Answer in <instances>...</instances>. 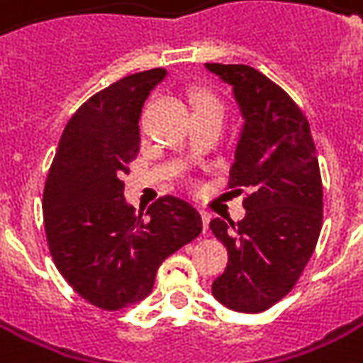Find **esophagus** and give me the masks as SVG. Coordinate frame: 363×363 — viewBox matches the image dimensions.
<instances>
[{"label":"esophagus","instance_id":"obj_1","mask_svg":"<svg viewBox=\"0 0 363 363\" xmlns=\"http://www.w3.org/2000/svg\"><path fill=\"white\" fill-rule=\"evenodd\" d=\"M201 219H203V231H208V223H211V213L208 211H201Z\"/></svg>","mask_w":363,"mask_h":363}]
</instances>
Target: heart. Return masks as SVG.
Masks as SVG:
<instances>
[{"label":"heart","mask_w":363,"mask_h":363,"mask_svg":"<svg viewBox=\"0 0 363 363\" xmlns=\"http://www.w3.org/2000/svg\"><path fill=\"white\" fill-rule=\"evenodd\" d=\"M193 106L194 110H199V108H205V106H220L219 100L215 98L213 94H208V92H194L193 96Z\"/></svg>","instance_id":"heart-1"}]
</instances>
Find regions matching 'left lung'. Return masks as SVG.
Returning a JSON list of instances; mask_svg holds the SVG:
<instances>
[{
	"instance_id": "left-lung-1",
	"label": "left lung",
	"mask_w": 363,
	"mask_h": 363,
	"mask_svg": "<svg viewBox=\"0 0 363 363\" xmlns=\"http://www.w3.org/2000/svg\"><path fill=\"white\" fill-rule=\"evenodd\" d=\"M233 88L245 124L229 189L247 191L243 220L213 219L229 253L213 295L241 313H261L294 289L318 245L323 191L309 122L289 94L243 64H205Z\"/></svg>"
}]
</instances>
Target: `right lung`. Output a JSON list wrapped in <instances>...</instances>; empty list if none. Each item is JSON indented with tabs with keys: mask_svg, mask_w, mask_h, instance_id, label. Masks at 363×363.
<instances>
[{
	"mask_svg": "<svg viewBox=\"0 0 363 363\" xmlns=\"http://www.w3.org/2000/svg\"><path fill=\"white\" fill-rule=\"evenodd\" d=\"M164 76L162 68L138 72L86 100L62 132L45 181L52 259L76 294L106 311L143 301L160 263L203 231L199 211L179 196H160L144 215L124 199L144 100Z\"/></svg>",
	"mask_w": 363,
	"mask_h": 363,
	"instance_id": "1",
	"label": "right lung"
}]
</instances>
